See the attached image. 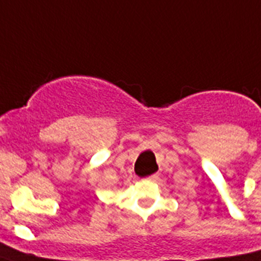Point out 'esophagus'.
Masks as SVG:
<instances>
[{
  "label": "esophagus",
  "instance_id": "34e87169",
  "mask_svg": "<svg viewBox=\"0 0 261 261\" xmlns=\"http://www.w3.org/2000/svg\"><path fill=\"white\" fill-rule=\"evenodd\" d=\"M156 177H158V175H156V174H153V175H150V176H147V177H144V180H149V181H153V180H156Z\"/></svg>",
  "mask_w": 261,
  "mask_h": 261
}]
</instances>
